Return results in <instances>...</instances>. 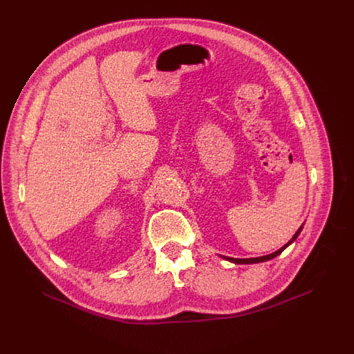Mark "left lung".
Instances as JSON below:
<instances>
[{
    "instance_id": "8db88e82",
    "label": "left lung",
    "mask_w": 354,
    "mask_h": 354,
    "mask_svg": "<svg viewBox=\"0 0 354 354\" xmlns=\"http://www.w3.org/2000/svg\"><path fill=\"white\" fill-rule=\"evenodd\" d=\"M302 227H304V225H302L298 230H297V233L294 234L292 236V239L285 245V246H282L279 250H277V252H274V254H269V255H265V257H259V258H248V259H238V258H229V257H223V255H218L221 258H223V259H226V261H229V262H232V263H259V262H265V261H269V259H272V258H275V257H278V255H281L282 254V250L285 249V248H288L297 238H298V234L301 233V230H302Z\"/></svg>"
}]
</instances>
